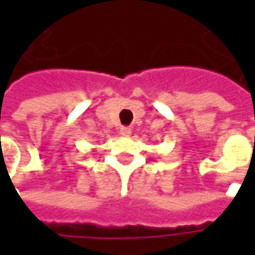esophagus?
I'll return each mask as SVG.
<instances>
[{
    "instance_id": "34e87169",
    "label": "esophagus",
    "mask_w": 255,
    "mask_h": 255,
    "mask_svg": "<svg viewBox=\"0 0 255 255\" xmlns=\"http://www.w3.org/2000/svg\"><path fill=\"white\" fill-rule=\"evenodd\" d=\"M120 133H122L123 136H129V135H131V128L122 127V129H120Z\"/></svg>"
}]
</instances>
